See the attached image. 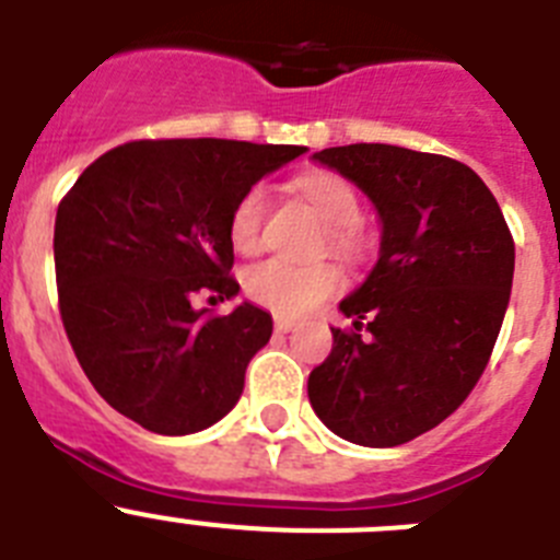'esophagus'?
Here are the masks:
<instances>
[{
    "label": "esophagus",
    "mask_w": 560,
    "mask_h": 560,
    "mask_svg": "<svg viewBox=\"0 0 560 560\" xmlns=\"http://www.w3.org/2000/svg\"><path fill=\"white\" fill-rule=\"evenodd\" d=\"M294 319H289V316H275V330L277 334H289V330H294Z\"/></svg>",
    "instance_id": "esophagus-1"
}]
</instances>
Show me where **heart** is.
I'll list each match as a JSON object with an SVG mask.
<instances>
[{
	"mask_svg": "<svg viewBox=\"0 0 560 560\" xmlns=\"http://www.w3.org/2000/svg\"><path fill=\"white\" fill-rule=\"evenodd\" d=\"M296 187L316 207L328 224V244L336 255L359 257L364 252L361 232V199L355 187L334 171H311L296 179ZM269 192L264 185H252L235 201L230 215L232 246L252 255L264 246ZM341 285V271L328 260L316 264H291L283 257H266L249 266L244 275V289L255 303L277 314H305L328 300Z\"/></svg>",
	"mask_w": 560,
	"mask_h": 560,
	"instance_id": "b5f03b06",
	"label": "heart"
}]
</instances>
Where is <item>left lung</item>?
Segmentation results:
<instances>
[{
	"label": "left lung",
	"mask_w": 560,
	"mask_h": 560,
	"mask_svg": "<svg viewBox=\"0 0 560 560\" xmlns=\"http://www.w3.org/2000/svg\"><path fill=\"white\" fill-rule=\"evenodd\" d=\"M314 160L368 192L381 255L339 303L353 328H330L334 350L308 375L311 407L350 443L400 446L443 423L488 368L511 300L513 235L457 160L381 142Z\"/></svg>",
	"instance_id": "1"
}]
</instances>
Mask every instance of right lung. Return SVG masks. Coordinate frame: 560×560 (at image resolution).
<instances>
[{"label":"right lung","instance_id":"add662e5","mask_svg":"<svg viewBox=\"0 0 560 560\" xmlns=\"http://www.w3.org/2000/svg\"><path fill=\"white\" fill-rule=\"evenodd\" d=\"M303 145L133 140L106 151L58 205L61 323L108 407L156 434H192L244 393L246 364L271 336L252 303L196 308L237 294L230 215L266 173Z\"/></svg>","mask_w":560,"mask_h":560}]
</instances>
